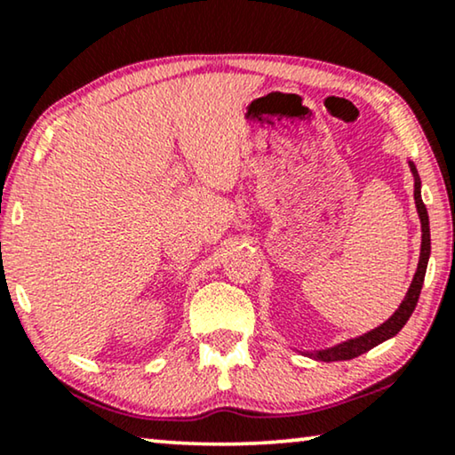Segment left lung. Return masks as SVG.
I'll return each mask as SVG.
<instances>
[{"label":"left lung","instance_id":"8db88e82","mask_svg":"<svg viewBox=\"0 0 455 455\" xmlns=\"http://www.w3.org/2000/svg\"><path fill=\"white\" fill-rule=\"evenodd\" d=\"M410 164V170L414 173V203H416V211H419V217H420V228H422V242H420V259H419V269L414 273V279L412 283H410L408 288V294L403 298L400 308L395 310L394 315L389 316L387 321L383 323V325H379L377 329H372V331L360 335L356 339H347V341H341V344L333 346V347H327V350H319V352H307V356L310 358H316V360H323V363H333V360H352L360 356V354L369 352L371 347H375L381 344V341L394 338V335L400 331V329L406 325L410 315L414 313L416 308V302H419V296H420V290H422V282H425V273H427V263H428V254H431V229H428V213H427V207L425 203H422V196H420V178H419V172H416V167L412 161H408Z\"/></svg>","mask_w":455,"mask_h":455}]
</instances>
